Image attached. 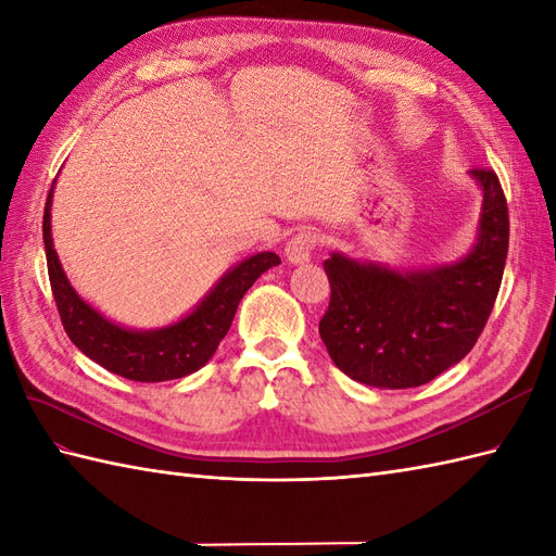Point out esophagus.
Wrapping results in <instances>:
<instances>
[{
	"label": "esophagus",
	"instance_id": "esophagus-1",
	"mask_svg": "<svg viewBox=\"0 0 556 556\" xmlns=\"http://www.w3.org/2000/svg\"><path fill=\"white\" fill-rule=\"evenodd\" d=\"M315 247H317V239H315L313 231H299V235H293L289 239L283 253H287V261L291 265H301V263H307L309 257H313Z\"/></svg>",
	"mask_w": 556,
	"mask_h": 556
}]
</instances>
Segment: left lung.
<instances>
[{
  "mask_svg": "<svg viewBox=\"0 0 556 556\" xmlns=\"http://www.w3.org/2000/svg\"><path fill=\"white\" fill-rule=\"evenodd\" d=\"M469 175L483 191L479 237L457 263L397 269L331 253V301L319 337L348 377L377 389H415L467 355L493 313L509 249L505 191L493 170Z\"/></svg>",
  "mask_w": 556,
  "mask_h": 556,
  "instance_id": "obj_1",
  "label": "left lung"
}]
</instances>
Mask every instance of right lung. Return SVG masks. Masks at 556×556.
<instances>
[{"label":"right lung","instance_id":"right-lung-1","mask_svg":"<svg viewBox=\"0 0 556 556\" xmlns=\"http://www.w3.org/2000/svg\"><path fill=\"white\" fill-rule=\"evenodd\" d=\"M51 193H54V185H51L45 203L42 237L51 293H54L63 329L77 345V351H83L97 365L123 379L156 383L182 379L187 374L199 371L229 331L243 293L269 267L281 263L273 251L255 253L219 277L211 293L175 325L149 331L127 329L97 313L71 287L54 251V239H51Z\"/></svg>","mask_w":556,"mask_h":556}]
</instances>
